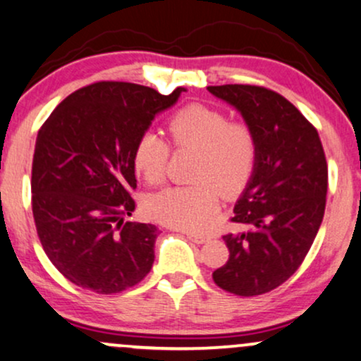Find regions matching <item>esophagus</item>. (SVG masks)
I'll list each match as a JSON object with an SVG mask.
<instances>
[{
  "label": "esophagus",
  "mask_w": 361,
  "mask_h": 361,
  "mask_svg": "<svg viewBox=\"0 0 361 361\" xmlns=\"http://www.w3.org/2000/svg\"><path fill=\"white\" fill-rule=\"evenodd\" d=\"M186 237L190 240L195 242V244H205V242L210 240V237L205 235V233H195V232H186Z\"/></svg>",
  "instance_id": "1"
}]
</instances>
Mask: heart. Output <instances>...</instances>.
Listing matches in <instances>:
<instances>
[{"instance_id":"1","label":"heart","mask_w":361,"mask_h":361,"mask_svg":"<svg viewBox=\"0 0 361 361\" xmlns=\"http://www.w3.org/2000/svg\"><path fill=\"white\" fill-rule=\"evenodd\" d=\"M169 137L176 147L198 151L190 186H171L146 198L147 215L173 228L198 232L212 222L220 195L235 198L249 186L259 161L254 129L230 121L225 112L203 104H188L169 116ZM169 146L158 133H141L133 147L134 169L149 185L163 183Z\"/></svg>"}]
</instances>
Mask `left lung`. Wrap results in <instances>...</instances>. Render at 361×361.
<instances>
[{"instance_id":"8db88e82","label":"left lung","mask_w":361,"mask_h":361,"mask_svg":"<svg viewBox=\"0 0 361 361\" xmlns=\"http://www.w3.org/2000/svg\"><path fill=\"white\" fill-rule=\"evenodd\" d=\"M208 90L240 112L259 142L257 168L230 219L244 230L224 235L230 255L214 281L235 296H259L288 281L311 249L326 207V156L314 126L274 90Z\"/></svg>"}]
</instances>
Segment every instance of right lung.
I'll return each instance as SVG.
<instances>
[{
	"label": "right lung",
	"mask_w": 361,
	"mask_h": 361,
	"mask_svg": "<svg viewBox=\"0 0 361 361\" xmlns=\"http://www.w3.org/2000/svg\"><path fill=\"white\" fill-rule=\"evenodd\" d=\"M129 82H95L63 99L38 131L32 210L51 264L99 294L141 282L154 262L158 228L124 222L136 202L133 147L151 121L178 101Z\"/></svg>",
	"instance_id": "right-lung-1"
}]
</instances>
